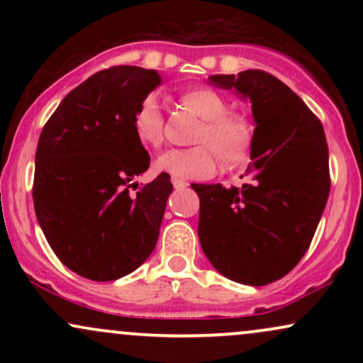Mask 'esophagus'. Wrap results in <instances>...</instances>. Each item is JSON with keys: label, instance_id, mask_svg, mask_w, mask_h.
<instances>
[{"label": "esophagus", "instance_id": "esophagus-1", "mask_svg": "<svg viewBox=\"0 0 363 363\" xmlns=\"http://www.w3.org/2000/svg\"><path fill=\"white\" fill-rule=\"evenodd\" d=\"M172 184H174V187H176L177 191H181V189H184V187H187L189 184H187L186 181H182V179H176L174 177L172 179Z\"/></svg>", "mask_w": 363, "mask_h": 363}]
</instances>
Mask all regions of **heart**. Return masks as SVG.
Here are the masks:
<instances>
[{"label": "heart", "mask_w": 363, "mask_h": 363, "mask_svg": "<svg viewBox=\"0 0 363 363\" xmlns=\"http://www.w3.org/2000/svg\"><path fill=\"white\" fill-rule=\"evenodd\" d=\"M179 101L203 119L194 135V141L199 145L170 148L158 155L153 162L157 172L177 179H198L215 174L218 158L225 169H235L247 160L252 145L251 124L242 116L228 114V104L218 91L196 86L182 91ZM133 131L145 147H160L164 119L157 95H147L138 104L133 114Z\"/></svg>", "instance_id": "heart-1"}]
</instances>
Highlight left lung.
<instances>
[{
    "mask_svg": "<svg viewBox=\"0 0 363 363\" xmlns=\"http://www.w3.org/2000/svg\"><path fill=\"white\" fill-rule=\"evenodd\" d=\"M208 80L251 102L256 128L242 187L191 184L199 196V242L225 278L268 285L302 259L326 208V136L302 99L273 74L247 69Z\"/></svg>",
    "mask_w": 363,
    "mask_h": 363,
    "instance_id": "8db88e82",
    "label": "left lung"
}]
</instances>
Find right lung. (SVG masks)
<instances>
[{
	"mask_svg": "<svg viewBox=\"0 0 363 363\" xmlns=\"http://www.w3.org/2000/svg\"><path fill=\"white\" fill-rule=\"evenodd\" d=\"M162 83L155 69L114 66L62 99L40 133L34 208L65 266L94 281L135 272L155 249L172 182L140 187L150 155L133 131L138 104Z\"/></svg>",
	"mask_w": 363,
	"mask_h": 363,
	"instance_id": "right-lung-1",
	"label": "right lung"
}]
</instances>
